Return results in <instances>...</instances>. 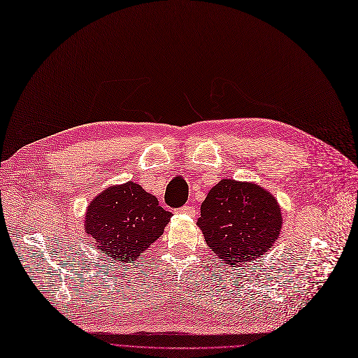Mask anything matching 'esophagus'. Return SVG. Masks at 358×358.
<instances>
[{"label":"esophagus","instance_id":"esophagus-1","mask_svg":"<svg viewBox=\"0 0 358 358\" xmlns=\"http://www.w3.org/2000/svg\"><path fill=\"white\" fill-rule=\"evenodd\" d=\"M178 214H186V215L194 217L196 210H194V208H193V206H190V205H186V206H182V208H180V209H178Z\"/></svg>","mask_w":358,"mask_h":358}]
</instances>
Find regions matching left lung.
Masks as SVG:
<instances>
[{
	"label": "left lung",
	"mask_w": 358,
	"mask_h": 358,
	"mask_svg": "<svg viewBox=\"0 0 358 358\" xmlns=\"http://www.w3.org/2000/svg\"><path fill=\"white\" fill-rule=\"evenodd\" d=\"M197 226L229 266L255 261L279 239L283 217L275 197L255 182L222 178L209 190Z\"/></svg>",
	"instance_id": "8db88e82"
}]
</instances>
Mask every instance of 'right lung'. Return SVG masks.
Instances as JSON below:
<instances>
[{
	"label": "right lung",
	"instance_id": "add662e5",
	"mask_svg": "<svg viewBox=\"0 0 358 358\" xmlns=\"http://www.w3.org/2000/svg\"><path fill=\"white\" fill-rule=\"evenodd\" d=\"M172 214L140 184L110 186L91 199L84 230L100 254L112 261L131 262L162 236Z\"/></svg>",
	"mask_w": 358,
	"mask_h": 358
}]
</instances>
